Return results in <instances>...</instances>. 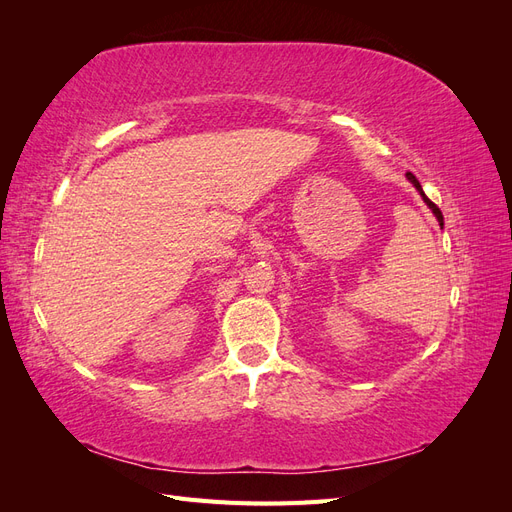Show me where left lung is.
<instances>
[{
  "label": "left lung",
  "instance_id": "left-lung-1",
  "mask_svg": "<svg viewBox=\"0 0 512 512\" xmlns=\"http://www.w3.org/2000/svg\"><path fill=\"white\" fill-rule=\"evenodd\" d=\"M406 177H408V179H410V181H412V183H414V188H416V190H418V192H421V196H423V200H425V203H427V205H429V209H431V211H433V213H436V218H438V222H440V226H442V222H444V218H442V211H440V209H438V207H436V205H433V203H431V200H429V198H427V196H425V192H423V188H421V183H418V179H416V177H414V175H412V173H406Z\"/></svg>",
  "mask_w": 512,
  "mask_h": 512
}]
</instances>
